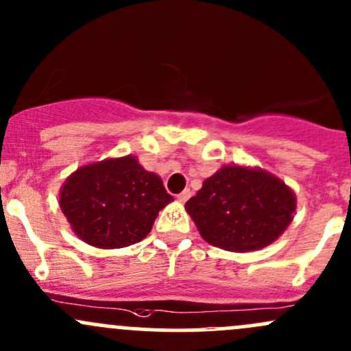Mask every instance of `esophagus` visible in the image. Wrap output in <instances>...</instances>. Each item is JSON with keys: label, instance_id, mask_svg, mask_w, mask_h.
<instances>
[{"label": "esophagus", "instance_id": "obj_1", "mask_svg": "<svg viewBox=\"0 0 351 351\" xmlns=\"http://www.w3.org/2000/svg\"><path fill=\"white\" fill-rule=\"evenodd\" d=\"M190 195H192V192H190V190H183L180 195H176V198H178V202H186L190 198Z\"/></svg>", "mask_w": 351, "mask_h": 351}]
</instances>
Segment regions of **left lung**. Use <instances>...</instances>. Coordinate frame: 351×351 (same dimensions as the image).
Returning <instances> with one entry per match:
<instances>
[{
    "label": "left lung",
    "mask_w": 351,
    "mask_h": 351,
    "mask_svg": "<svg viewBox=\"0 0 351 351\" xmlns=\"http://www.w3.org/2000/svg\"><path fill=\"white\" fill-rule=\"evenodd\" d=\"M185 208L208 244L247 253L284 234L297 198L285 182L258 166L228 165L202 183Z\"/></svg>",
    "instance_id": "obj_1"
}]
</instances>
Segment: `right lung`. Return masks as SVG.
Here are the masks:
<instances>
[{
	"mask_svg": "<svg viewBox=\"0 0 351 351\" xmlns=\"http://www.w3.org/2000/svg\"><path fill=\"white\" fill-rule=\"evenodd\" d=\"M169 202L162 180L132 154L81 166L59 192V207L74 234L101 250L143 241Z\"/></svg>",
	"mask_w": 351,
	"mask_h": 351,
	"instance_id": "obj_1",
	"label": "right lung"
}]
</instances>
